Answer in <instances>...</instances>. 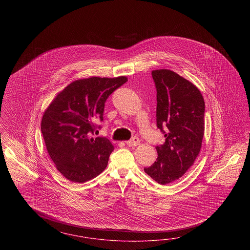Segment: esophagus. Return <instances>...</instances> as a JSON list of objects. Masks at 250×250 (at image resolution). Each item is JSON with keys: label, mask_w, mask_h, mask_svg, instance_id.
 Segmentation results:
<instances>
[{"label": "esophagus", "mask_w": 250, "mask_h": 250, "mask_svg": "<svg viewBox=\"0 0 250 250\" xmlns=\"http://www.w3.org/2000/svg\"><path fill=\"white\" fill-rule=\"evenodd\" d=\"M125 143H126V145H127L128 146H136L139 144V138L134 136L133 138H131L130 140L126 141Z\"/></svg>", "instance_id": "esophagus-1"}]
</instances>
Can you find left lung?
Wrapping results in <instances>:
<instances>
[{"instance_id":"8db88e82","label":"left lung","mask_w":250,"mask_h":250,"mask_svg":"<svg viewBox=\"0 0 250 250\" xmlns=\"http://www.w3.org/2000/svg\"><path fill=\"white\" fill-rule=\"evenodd\" d=\"M157 89V126L166 137L157 160L145 172L165 185L193 165L205 134L204 97L195 85L168 69L152 71ZM166 130H164V129Z\"/></svg>"}]
</instances>
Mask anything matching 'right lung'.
I'll list each match as a JSON object with an SVG mask.
<instances>
[{
    "instance_id": "obj_1",
    "label": "right lung",
    "mask_w": 250,
    "mask_h": 250,
    "mask_svg": "<svg viewBox=\"0 0 250 250\" xmlns=\"http://www.w3.org/2000/svg\"><path fill=\"white\" fill-rule=\"evenodd\" d=\"M126 82L125 76L77 80L46 108L41 121L45 147L68 181L88 182L107 167L114 146L106 137H91L96 128L93 122L104 120L106 100Z\"/></svg>"
}]
</instances>
